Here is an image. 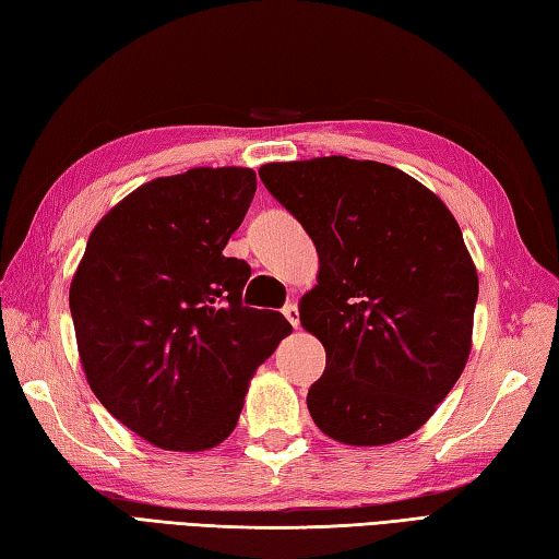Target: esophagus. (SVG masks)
Masks as SVG:
<instances>
[{
	"instance_id": "34e87169",
	"label": "esophagus",
	"mask_w": 559,
	"mask_h": 559,
	"mask_svg": "<svg viewBox=\"0 0 559 559\" xmlns=\"http://www.w3.org/2000/svg\"><path fill=\"white\" fill-rule=\"evenodd\" d=\"M283 317L290 321V326H293V329L300 326V311H297V305H295V302H290V305H285V307H283Z\"/></svg>"
}]
</instances>
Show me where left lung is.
<instances>
[{
  "mask_svg": "<svg viewBox=\"0 0 559 559\" xmlns=\"http://www.w3.org/2000/svg\"><path fill=\"white\" fill-rule=\"evenodd\" d=\"M259 178L317 245L302 326L326 349L307 407L345 445L417 431L464 371L478 276L455 216L400 168L347 157L264 164Z\"/></svg>",
  "mask_w": 559,
  "mask_h": 559,
  "instance_id": "left-lung-1",
  "label": "left lung"
}]
</instances>
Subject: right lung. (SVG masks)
<instances>
[{
	"instance_id": "add662e5",
	"label": "right lung",
	"mask_w": 559,
	"mask_h": 559,
	"mask_svg": "<svg viewBox=\"0 0 559 559\" xmlns=\"http://www.w3.org/2000/svg\"><path fill=\"white\" fill-rule=\"evenodd\" d=\"M254 190V171L240 166L154 178L90 233L71 281L90 388L157 448L226 440L252 373L290 333L281 311L242 305L250 266L224 257Z\"/></svg>"
}]
</instances>
